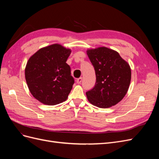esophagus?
<instances>
[{
  "mask_svg": "<svg viewBox=\"0 0 159 159\" xmlns=\"http://www.w3.org/2000/svg\"><path fill=\"white\" fill-rule=\"evenodd\" d=\"M81 81H82V78H78V79H77L76 82L79 84H81Z\"/></svg>",
  "mask_w": 159,
  "mask_h": 159,
  "instance_id": "obj_1",
  "label": "esophagus"
}]
</instances>
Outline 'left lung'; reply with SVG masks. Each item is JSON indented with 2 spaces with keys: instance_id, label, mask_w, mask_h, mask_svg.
Wrapping results in <instances>:
<instances>
[{
  "instance_id": "8db88e82",
  "label": "left lung",
  "mask_w": 159,
  "mask_h": 159,
  "mask_svg": "<svg viewBox=\"0 0 159 159\" xmlns=\"http://www.w3.org/2000/svg\"><path fill=\"white\" fill-rule=\"evenodd\" d=\"M87 54L96 75L94 87L86 92L88 101L100 108L113 106L128 91L131 78L129 65L118 52L105 47L89 50Z\"/></svg>"
}]
</instances>
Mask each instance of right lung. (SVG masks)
<instances>
[{
	"label": "right lung",
	"mask_w": 159,
	"mask_h": 159,
	"mask_svg": "<svg viewBox=\"0 0 159 159\" xmlns=\"http://www.w3.org/2000/svg\"><path fill=\"white\" fill-rule=\"evenodd\" d=\"M71 50L53 44L37 51L28 60L25 78L32 95L45 105L66 101L74 84L66 61Z\"/></svg>",
	"instance_id": "right-lung-1"
}]
</instances>
